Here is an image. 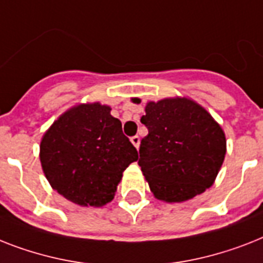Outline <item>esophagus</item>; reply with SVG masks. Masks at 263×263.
<instances>
[{
	"label": "esophagus",
	"mask_w": 263,
	"mask_h": 263,
	"mask_svg": "<svg viewBox=\"0 0 263 263\" xmlns=\"http://www.w3.org/2000/svg\"><path fill=\"white\" fill-rule=\"evenodd\" d=\"M131 143L134 144V146L136 147V148H139V144H140V138H139L138 135L132 136L131 138Z\"/></svg>",
	"instance_id": "obj_1"
}]
</instances>
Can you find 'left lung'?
<instances>
[{"instance_id": "left-lung-1", "label": "left lung", "mask_w": 263, "mask_h": 263, "mask_svg": "<svg viewBox=\"0 0 263 263\" xmlns=\"http://www.w3.org/2000/svg\"><path fill=\"white\" fill-rule=\"evenodd\" d=\"M140 121L148 135L140 142L138 163L155 197L186 201L212 186L226 136L202 106L187 98L148 102Z\"/></svg>"}]
</instances>
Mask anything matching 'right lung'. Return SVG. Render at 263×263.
I'll return each mask as SVG.
<instances>
[{
  "label": "right lung",
  "instance_id": "obj_1",
  "mask_svg": "<svg viewBox=\"0 0 263 263\" xmlns=\"http://www.w3.org/2000/svg\"><path fill=\"white\" fill-rule=\"evenodd\" d=\"M136 159L121 121L98 102L63 113L40 143V162L51 186L82 206L112 201L123 172Z\"/></svg>",
  "mask_w": 263,
  "mask_h": 263
}]
</instances>
